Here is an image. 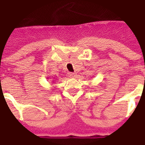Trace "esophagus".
I'll return each instance as SVG.
<instances>
[{"mask_svg":"<svg viewBox=\"0 0 145 145\" xmlns=\"http://www.w3.org/2000/svg\"><path fill=\"white\" fill-rule=\"evenodd\" d=\"M69 76L71 78H73L76 76V73L75 72H69Z\"/></svg>","mask_w":145,"mask_h":145,"instance_id":"34e87169","label":"esophagus"}]
</instances>
